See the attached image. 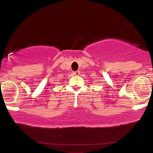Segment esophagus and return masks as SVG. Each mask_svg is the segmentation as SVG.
I'll return each mask as SVG.
<instances>
[{
	"mask_svg": "<svg viewBox=\"0 0 153 153\" xmlns=\"http://www.w3.org/2000/svg\"><path fill=\"white\" fill-rule=\"evenodd\" d=\"M73 75H80V71H78L73 72Z\"/></svg>",
	"mask_w": 153,
	"mask_h": 153,
	"instance_id": "1",
	"label": "esophagus"
}]
</instances>
